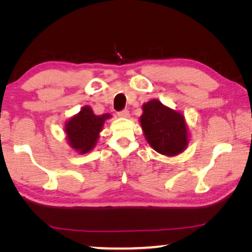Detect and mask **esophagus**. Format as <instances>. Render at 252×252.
<instances>
[{
    "label": "esophagus",
    "instance_id": "1",
    "mask_svg": "<svg viewBox=\"0 0 252 252\" xmlns=\"http://www.w3.org/2000/svg\"><path fill=\"white\" fill-rule=\"evenodd\" d=\"M118 116L123 117V118H127V117H129V111L128 110L124 109V110H122V111L118 112Z\"/></svg>",
    "mask_w": 252,
    "mask_h": 252
}]
</instances>
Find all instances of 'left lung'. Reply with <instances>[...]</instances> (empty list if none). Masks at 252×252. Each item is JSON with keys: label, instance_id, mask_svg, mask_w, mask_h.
Instances as JSON below:
<instances>
[{"label": "left lung", "instance_id": "1", "mask_svg": "<svg viewBox=\"0 0 252 252\" xmlns=\"http://www.w3.org/2000/svg\"><path fill=\"white\" fill-rule=\"evenodd\" d=\"M140 123L148 143L165 156L181 154L188 146V132L184 116L158 101L144 103Z\"/></svg>", "mask_w": 252, "mask_h": 252}]
</instances>
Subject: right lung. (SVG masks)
Here are the masks:
<instances>
[{
    "instance_id": "right-lung-1",
    "label": "right lung",
    "mask_w": 252,
    "mask_h": 252,
    "mask_svg": "<svg viewBox=\"0 0 252 252\" xmlns=\"http://www.w3.org/2000/svg\"><path fill=\"white\" fill-rule=\"evenodd\" d=\"M109 118V113L96 116L91 106H84L80 112L72 117L65 125V132L70 146L80 154L88 153L94 148L103 124Z\"/></svg>"
}]
</instances>
